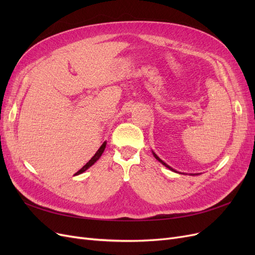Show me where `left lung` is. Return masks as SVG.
Wrapping results in <instances>:
<instances>
[{"label": "left lung", "instance_id": "1", "mask_svg": "<svg viewBox=\"0 0 255 255\" xmlns=\"http://www.w3.org/2000/svg\"><path fill=\"white\" fill-rule=\"evenodd\" d=\"M152 153H153V155H154V157H155V158H156V159H157L158 161H160V163H161V164H163V165H164L165 167L169 168V169H170V170H172V171H174V172H177V171H175V170H174V169H172V168H171L170 166H168V165H167V164L165 163V161H163V160H161V159H160V158H159V157H158V156L156 155V154H155V153H154V152H152ZM177 173H180V172H177ZM198 174H200V173H191L190 175H198Z\"/></svg>", "mask_w": 255, "mask_h": 255}]
</instances>
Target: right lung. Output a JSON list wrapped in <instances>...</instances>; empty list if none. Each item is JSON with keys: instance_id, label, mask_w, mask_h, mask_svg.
<instances>
[{"instance_id": "add662e5", "label": "right lung", "mask_w": 255, "mask_h": 255, "mask_svg": "<svg viewBox=\"0 0 255 255\" xmlns=\"http://www.w3.org/2000/svg\"><path fill=\"white\" fill-rule=\"evenodd\" d=\"M105 146H106V141H104V142H103V144H102L101 146H100V149L97 151V153L95 154V155L91 157V159L88 161V163H87L86 165H85V166H84V167L81 169V170H79L78 172L75 173V175H78V174H81V173H83L84 171H86L89 167H91L92 165H94V164L96 163V161H97V160H98L100 157H101L102 153H103V152H104V150H105Z\"/></svg>"}]
</instances>
